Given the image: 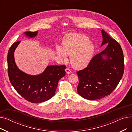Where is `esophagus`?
<instances>
[{"mask_svg": "<svg viewBox=\"0 0 132 132\" xmlns=\"http://www.w3.org/2000/svg\"><path fill=\"white\" fill-rule=\"evenodd\" d=\"M65 71H66L67 74L72 73V71L70 70V68H66V70H65Z\"/></svg>", "mask_w": 132, "mask_h": 132, "instance_id": "34e87169", "label": "esophagus"}]
</instances>
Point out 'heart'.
Segmentation results:
<instances>
[{
    "label": "heart",
    "instance_id": "heart-1",
    "mask_svg": "<svg viewBox=\"0 0 132 132\" xmlns=\"http://www.w3.org/2000/svg\"><path fill=\"white\" fill-rule=\"evenodd\" d=\"M55 51L62 60L67 59L66 54L70 56L72 66L80 69L86 67L92 60L95 47L85 35L74 34L65 37L62 42V46H57Z\"/></svg>",
    "mask_w": 132,
    "mask_h": 132
}]
</instances>
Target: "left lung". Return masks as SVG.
<instances>
[{
  "label": "left lung",
  "mask_w": 132,
  "mask_h": 132,
  "mask_svg": "<svg viewBox=\"0 0 132 132\" xmlns=\"http://www.w3.org/2000/svg\"><path fill=\"white\" fill-rule=\"evenodd\" d=\"M102 46L107 47L96 54L87 67L77 72L78 94L88 100H98L109 95L118 85L124 72L123 54L120 45L102 30ZM105 55L107 59L103 56Z\"/></svg>",
  "instance_id": "obj_1"
}]
</instances>
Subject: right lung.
Returning a JSON list of instances; mask_svg holds the SVG:
<instances>
[{
  "label": "right lung",
  "instance_id": "right-lung-1",
  "mask_svg": "<svg viewBox=\"0 0 132 132\" xmlns=\"http://www.w3.org/2000/svg\"><path fill=\"white\" fill-rule=\"evenodd\" d=\"M29 37L36 36L37 31H27ZM21 41L14 43L7 55L8 74L11 84L26 100L31 103H42L51 98L55 94L58 81L66 75L65 65L48 66L40 74L30 75L20 71L16 66L14 52Z\"/></svg>",
  "mask_w": 132,
  "mask_h": 132
}]
</instances>
